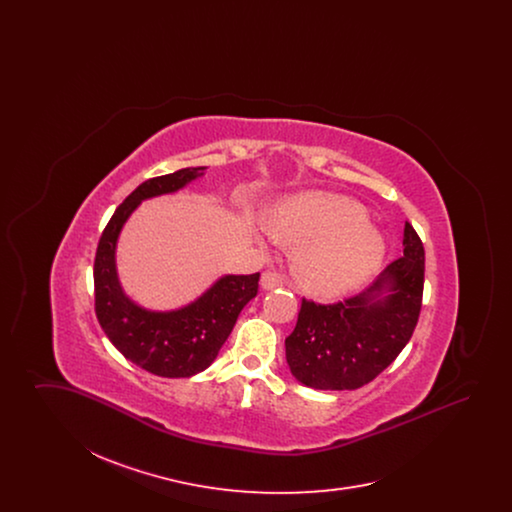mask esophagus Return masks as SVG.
I'll return each instance as SVG.
<instances>
[{
	"label": "esophagus",
	"instance_id": "obj_1",
	"mask_svg": "<svg viewBox=\"0 0 512 512\" xmlns=\"http://www.w3.org/2000/svg\"><path fill=\"white\" fill-rule=\"evenodd\" d=\"M261 290H265V292H270V290H276V288H280L282 284H284V280H282V276L280 274H276V272H263L261 274Z\"/></svg>",
	"mask_w": 512,
	"mask_h": 512
}]
</instances>
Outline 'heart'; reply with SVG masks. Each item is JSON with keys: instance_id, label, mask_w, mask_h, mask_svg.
I'll return each mask as SVG.
<instances>
[{"instance_id": "heart-1", "label": "heart", "mask_w": 512, "mask_h": 512, "mask_svg": "<svg viewBox=\"0 0 512 512\" xmlns=\"http://www.w3.org/2000/svg\"><path fill=\"white\" fill-rule=\"evenodd\" d=\"M357 199L303 192L280 199L268 215L270 234L288 245L297 284L315 297H340L361 288L388 253L384 234Z\"/></svg>"}]
</instances>
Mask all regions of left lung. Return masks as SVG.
<instances>
[{"label":"left lung","instance_id":"left-lung-1","mask_svg":"<svg viewBox=\"0 0 512 512\" xmlns=\"http://www.w3.org/2000/svg\"><path fill=\"white\" fill-rule=\"evenodd\" d=\"M424 247L405 222L403 257L365 292L336 305L305 301L286 338L293 378L313 390H357L390 366L413 336L422 307Z\"/></svg>","mask_w":512,"mask_h":512}]
</instances>
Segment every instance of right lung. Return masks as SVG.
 I'll return each instance as SVG.
<instances>
[{"mask_svg": "<svg viewBox=\"0 0 512 512\" xmlns=\"http://www.w3.org/2000/svg\"><path fill=\"white\" fill-rule=\"evenodd\" d=\"M205 169L188 167L146 180L117 207L99 238L94 263L99 324L128 361L163 378H190L211 365L259 288V272L222 274L194 301L169 311L142 307L122 288L117 245L130 215L146 199L180 192Z\"/></svg>", "mask_w": 512, "mask_h": 512, "instance_id": "right-lung-1", "label": "right lung"}]
</instances>
